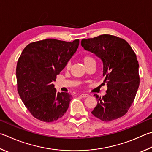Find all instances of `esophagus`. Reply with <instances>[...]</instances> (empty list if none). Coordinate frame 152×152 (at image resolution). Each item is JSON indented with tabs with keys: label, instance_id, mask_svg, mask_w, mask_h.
Instances as JSON below:
<instances>
[{
	"label": "esophagus",
	"instance_id": "obj_1",
	"mask_svg": "<svg viewBox=\"0 0 152 152\" xmlns=\"http://www.w3.org/2000/svg\"><path fill=\"white\" fill-rule=\"evenodd\" d=\"M80 96L82 98H86L88 96H89V95L87 94H81Z\"/></svg>",
	"mask_w": 152,
	"mask_h": 152
}]
</instances>
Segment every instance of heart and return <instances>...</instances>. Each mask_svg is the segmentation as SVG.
<instances>
[{
  "label": "heart",
  "mask_w": 152,
  "mask_h": 152,
  "mask_svg": "<svg viewBox=\"0 0 152 152\" xmlns=\"http://www.w3.org/2000/svg\"><path fill=\"white\" fill-rule=\"evenodd\" d=\"M83 61L84 64H86V63H88L89 62L94 61V60L93 58L91 56H90V55H86V56H84L83 58ZM68 66H69V64H68Z\"/></svg>",
  "instance_id": "heart-1"
}]
</instances>
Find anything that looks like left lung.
<instances>
[{
    "label": "left lung",
    "instance_id": "8db88e82",
    "mask_svg": "<svg viewBox=\"0 0 152 152\" xmlns=\"http://www.w3.org/2000/svg\"><path fill=\"white\" fill-rule=\"evenodd\" d=\"M81 45L101 60L105 78L102 84L107 88L102 98L94 95L97 105L92 114L104 122L123 116L133 103L140 85L136 54L125 40L110 34L82 39Z\"/></svg>",
    "mask_w": 152,
    "mask_h": 152
}]
</instances>
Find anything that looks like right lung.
Masks as SVG:
<instances>
[{
  "label": "right lung",
  "instance_id": "right-lung-1",
  "mask_svg": "<svg viewBox=\"0 0 152 152\" xmlns=\"http://www.w3.org/2000/svg\"><path fill=\"white\" fill-rule=\"evenodd\" d=\"M79 40L72 42L45 39L30 43L16 66L18 92L26 108L37 119L54 122L67 111L72 96L56 92L53 82L76 53Z\"/></svg>",
  "mask_w": 152,
  "mask_h": 152
}]
</instances>
